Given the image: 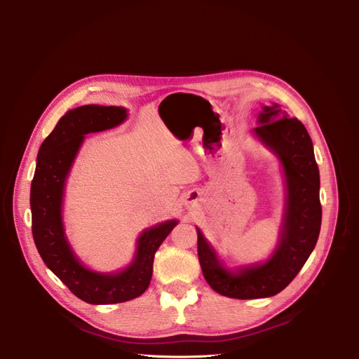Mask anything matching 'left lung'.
<instances>
[{"label": "left lung", "instance_id": "left-lung-1", "mask_svg": "<svg viewBox=\"0 0 359 359\" xmlns=\"http://www.w3.org/2000/svg\"><path fill=\"white\" fill-rule=\"evenodd\" d=\"M255 133L276 151L286 175L287 206L276 253L262 265L232 274L219 264L198 231V256L206 283L220 295L235 299L266 298L283 290L307 262L322 223L319 168L306 127L274 104L264 107Z\"/></svg>", "mask_w": 359, "mask_h": 359}]
</instances>
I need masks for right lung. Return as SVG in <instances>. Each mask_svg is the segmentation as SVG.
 I'll return each mask as SVG.
<instances>
[{
  "label": "right lung",
  "instance_id": "1",
  "mask_svg": "<svg viewBox=\"0 0 359 359\" xmlns=\"http://www.w3.org/2000/svg\"><path fill=\"white\" fill-rule=\"evenodd\" d=\"M123 107L86 104L64 115L43 140L31 182L32 238L43 262L66 285L73 295L88 304H116L137 298L153 277L154 255L177 226L175 220L145 231L137 240L133 264L118 274H97L74 257L61 223L64 181L83 140V135L121 124Z\"/></svg>",
  "mask_w": 359,
  "mask_h": 359
}]
</instances>
